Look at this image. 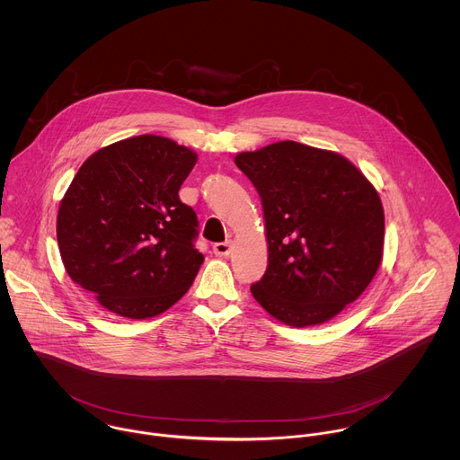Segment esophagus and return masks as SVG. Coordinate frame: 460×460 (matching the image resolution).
<instances>
[{
    "instance_id": "34e87169",
    "label": "esophagus",
    "mask_w": 460,
    "mask_h": 460,
    "mask_svg": "<svg viewBox=\"0 0 460 460\" xmlns=\"http://www.w3.org/2000/svg\"><path fill=\"white\" fill-rule=\"evenodd\" d=\"M214 253L217 255V257H228L230 255V252H232V241H225V243H217V244H214Z\"/></svg>"
}]
</instances>
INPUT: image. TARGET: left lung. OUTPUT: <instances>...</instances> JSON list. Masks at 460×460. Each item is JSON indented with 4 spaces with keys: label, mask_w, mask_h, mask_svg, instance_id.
Masks as SVG:
<instances>
[{
    "label": "left lung",
    "mask_w": 460,
    "mask_h": 460,
    "mask_svg": "<svg viewBox=\"0 0 460 460\" xmlns=\"http://www.w3.org/2000/svg\"><path fill=\"white\" fill-rule=\"evenodd\" d=\"M262 199L267 269L252 294L287 326L324 324L354 303L383 262L385 208L343 155L278 141L235 155Z\"/></svg>",
    "instance_id": "8db88e82"
}]
</instances>
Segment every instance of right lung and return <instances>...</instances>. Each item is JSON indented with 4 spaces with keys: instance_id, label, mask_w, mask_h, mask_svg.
I'll return each mask as SVG.
<instances>
[{
    "instance_id": "obj_1",
    "label": "right lung",
    "mask_w": 460,
    "mask_h": 460,
    "mask_svg": "<svg viewBox=\"0 0 460 460\" xmlns=\"http://www.w3.org/2000/svg\"><path fill=\"white\" fill-rule=\"evenodd\" d=\"M197 152L141 134L93 152L60 201L57 237L66 274L126 319L173 306L197 278L198 219L179 190Z\"/></svg>"
}]
</instances>
